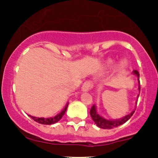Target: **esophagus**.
I'll use <instances>...</instances> for the list:
<instances>
[{
	"label": "esophagus",
	"instance_id": "obj_1",
	"mask_svg": "<svg viewBox=\"0 0 158 158\" xmlns=\"http://www.w3.org/2000/svg\"><path fill=\"white\" fill-rule=\"evenodd\" d=\"M93 88V82L92 81H85L82 85V91H90L91 89Z\"/></svg>",
	"mask_w": 158,
	"mask_h": 158
}]
</instances>
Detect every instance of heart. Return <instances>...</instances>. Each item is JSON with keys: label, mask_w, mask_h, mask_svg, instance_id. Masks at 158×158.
Segmentation results:
<instances>
[{"label": "heart", "mask_w": 158, "mask_h": 158, "mask_svg": "<svg viewBox=\"0 0 158 158\" xmlns=\"http://www.w3.org/2000/svg\"><path fill=\"white\" fill-rule=\"evenodd\" d=\"M125 66V63H121V64H120V67H121V68H123Z\"/></svg>", "instance_id": "1"}]
</instances>
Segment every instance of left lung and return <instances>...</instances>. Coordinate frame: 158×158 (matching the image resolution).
<instances>
[{"instance_id":"8db88e82","label":"left lung","mask_w":158,"mask_h":158,"mask_svg":"<svg viewBox=\"0 0 158 158\" xmlns=\"http://www.w3.org/2000/svg\"><path fill=\"white\" fill-rule=\"evenodd\" d=\"M134 74L136 75V76H138V79H139L140 75H139V73H138L137 70H134ZM138 89H139V91L140 89H141L140 85ZM138 96H139V95H138ZM134 112H135V111H133L131 113H130V114H128V115L125 116V117H123L122 118L116 119V120H107V119L103 118L102 117H101V116L97 113L96 108H95V106H92L90 109V115L91 117H92V120H93L94 122L96 124L97 126L103 129H111V128H116V127L120 126V125H122V124L125 123V122H126L127 121H128V119L133 115Z\"/></svg>"}]
</instances>
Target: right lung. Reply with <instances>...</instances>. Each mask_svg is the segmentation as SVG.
Instances as JSON below:
<instances>
[{"label":"right lung","instance_id":"1","mask_svg":"<svg viewBox=\"0 0 158 158\" xmlns=\"http://www.w3.org/2000/svg\"><path fill=\"white\" fill-rule=\"evenodd\" d=\"M68 107V104L66 105V107L64 108V109L62 111V112H60V114L56 115L55 117L52 118H36V117H33V116L29 115L32 119L35 121V122H38L40 124H42V125H52V124H55L57 122L60 120L62 118L63 115H64L65 112H66V109H67Z\"/></svg>","mask_w":158,"mask_h":158}]
</instances>
